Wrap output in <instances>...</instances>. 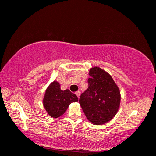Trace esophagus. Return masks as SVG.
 Listing matches in <instances>:
<instances>
[{
  "instance_id": "34e87169",
  "label": "esophagus",
  "mask_w": 156,
  "mask_h": 156,
  "mask_svg": "<svg viewBox=\"0 0 156 156\" xmlns=\"http://www.w3.org/2000/svg\"><path fill=\"white\" fill-rule=\"evenodd\" d=\"M75 94H76V96L79 97H80V91H77V92H75Z\"/></svg>"
}]
</instances>
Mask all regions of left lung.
Here are the masks:
<instances>
[{
	"mask_svg": "<svg viewBox=\"0 0 156 156\" xmlns=\"http://www.w3.org/2000/svg\"><path fill=\"white\" fill-rule=\"evenodd\" d=\"M89 75L88 87L80 94L79 103L89 121L97 125L104 124L119 108L120 90L111 76L99 67L90 69Z\"/></svg>",
	"mask_w": 156,
	"mask_h": 156,
	"instance_id": "1",
	"label": "left lung"
}]
</instances>
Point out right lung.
Masks as SVG:
<instances>
[{"label": "right lung", "instance_id": "1", "mask_svg": "<svg viewBox=\"0 0 156 156\" xmlns=\"http://www.w3.org/2000/svg\"><path fill=\"white\" fill-rule=\"evenodd\" d=\"M78 101L75 94L69 90H62L59 83L54 81L46 90L43 106L51 117L58 118L64 114L71 103Z\"/></svg>", "mask_w": 156, "mask_h": 156}]
</instances>
